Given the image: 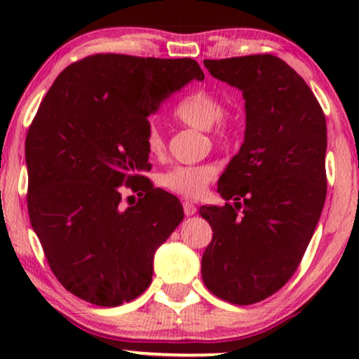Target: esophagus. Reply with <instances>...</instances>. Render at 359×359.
Returning a JSON list of instances; mask_svg holds the SVG:
<instances>
[{
  "mask_svg": "<svg viewBox=\"0 0 359 359\" xmlns=\"http://www.w3.org/2000/svg\"><path fill=\"white\" fill-rule=\"evenodd\" d=\"M183 209H184V214L186 215H194L196 214V205L191 203V201H184Z\"/></svg>",
  "mask_w": 359,
  "mask_h": 359,
  "instance_id": "34e87169",
  "label": "esophagus"
}]
</instances>
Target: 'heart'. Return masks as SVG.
<instances>
[{"instance_id": "heart-1", "label": "heart", "mask_w": 359, "mask_h": 359, "mask_svg": "<svg viewBox=\"0 0 359 359\" xmlns=\"http://www.w3.org/2000/svg\"><path fill=\"white\" fill-rule=\"evenodd\" d=\"M175 117L183 124L199 130H209L214 144L227 149L237 139V122L224 114V101L214 93L201 90L191 93L176 106ZM145 147L150 156L160 158L165 154V139L155 124L145 134ZM217 178V168L210 163L175 166L160 178V184L170 193L183 198H199L209 183Z\"/></svg>"}]
</instances>
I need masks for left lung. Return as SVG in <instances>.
Masks as SVG:
<instances>
[{
	"instance_id": "left-lung-1",
	"label": "left lung",
	"mask_w": 359,
	"mask_h": 359,
	"mask_svg": "<svg viewBox=\"0 0 359 359\" xmlns=\"http://www.w3.org/2000/svg\"><path fill=\"white\" fill-rule=\"evenodd\" d=\"M242 91L245 142L219 180L224 208L203 205L212 227L201 262L205 287L250 306L278 292L301 264L327 196V124L311 88L281 58L204 60Z\"/></svg>"
}]
</instances>
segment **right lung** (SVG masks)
I'll return each instance as SVG.
<instances>
[{
    "label": "right lung",
    "instance_id": "right-lung-1",
    "mask_svg": "<svg viewBox=\"0 0 359 359\" xmlns=\"http://www.w3.org/2000/svg\"><path fill=\"white\" fill-rule=\"evenodd\" d=\"M191 80H204L193 58L96 53L57 76L29 126V217L52 273L83 301L139 297L155 250L184 217L144 176L145 134L147 117ZM122 185L141 196L134 206L121 204Z\"/></svg>",
    "mask_w": 359,
    "mask_h": 359
}]
</instances>
